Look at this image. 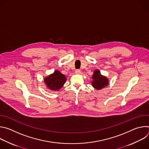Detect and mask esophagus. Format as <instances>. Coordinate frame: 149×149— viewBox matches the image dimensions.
Here are the masks:
<instances>
[{"instance_id": "34e87169", "label": "esophagus", "mask_w": 149, "mask_h": 149, "mask_svg": "<svg viewBox=\"0 0 149 149\" xmlns=\"http://www.w3.org/2000/svg\"><path fill=\"white\" fill-rule=\"evenodd\" d=\"M75 73L77 74H80L81 73V71L79 70H76L75 71Z\"/></svg>"}]
</instances>
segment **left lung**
I'll return each instance as SVG.
<instances>
[{
    "label": "left lung",
    "mask_w": 149,
    "mask_h": 149,
    "mask_svg": "<svg viewBox=\"0 0 149 149\" xmlns=\"http://www.w3.org/2000/svg\"><path fill=\"white\" fill-rule=\"evenodd\" d=\"M92 86L97 90H100L104 88L109 84V79L105 76L102 75L100 71L98 70H94L93 75H92Z\"/></svg>",
    "instance_id": "left-lung-1"
}]
</instances>
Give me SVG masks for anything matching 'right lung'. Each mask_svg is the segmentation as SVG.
<instances>
[{
    "instance_id": "right-lung-1",
    "label": "right lung",
    "mask_w": 149,
    "mask_h": 149,
    "mask_svg": "<svg viewBox=\"0 0 149 149\" xmlns=\"http://www.w3.org/2000/svg\"><path fill=\"white\" fill-rule=\"evenodd\" d=\"M67 81L65 75L55 70L54 73L44 78V82L47 87L52 91H58L65 84Z\"/></svg>"
}]
</instances>
